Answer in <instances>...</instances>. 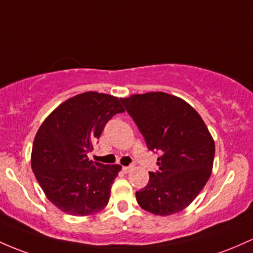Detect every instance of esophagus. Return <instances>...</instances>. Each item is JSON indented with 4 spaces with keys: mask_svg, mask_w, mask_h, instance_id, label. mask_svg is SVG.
<instances>
[{
    "mask_svg": "<svg viewBox=\"0 0 253 253\" xmlns=\"http://www.w3.org/2000/svg\"><path fill=\"white\" fill-rule=\"evenodd\" d=\"M133 168H134V166H128V167H124L122 169H124L125 173H129V171L133 170Z\"/></svg>",
    "mask_w": 253,
    "mask_h": 253,
    "instance_id": "1",
    "label": "esophagus"
}]
</instances>
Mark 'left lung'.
<instances>
[{
  "label": "left lung",
  "mask_w": 253,
  "mask_h": 253,
  "mask_svg": "<svg viewBox=\"0 0 253 253\" xmlns=\"http://www.w3.org/2000/svg\"><path fill=\"white\" fill-rule=\"evenodd\" d=\"M149 150H160L158 170L135 192L138 204L160 216L187 208L203 190L212 171L213 141L197 110L180 97L148 92L121 98Z\"/></svg>",
  "instance_id": "obj_1"
}]
</instances>
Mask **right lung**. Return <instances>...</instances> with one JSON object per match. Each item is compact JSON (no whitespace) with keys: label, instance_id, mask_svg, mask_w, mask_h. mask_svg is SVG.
<instances>
[{"label":"right lung","instance_id":"right-lung-1","mask_svg":"<svg viewBox=\"0 0 253 253\" xmlns=\"http://www.w3.org/2000/svg\"><path fill=\"white\" fill-rule=\"evenodd\" d=\"M124 112L118 97L88 91L61 103L41 125L31 167L46 198L61 211L88 216L107 207L121 166L92 162L87 154L105 124Z\"/></svg>","mask_w":253,"mask_h":253}]
</instances>
